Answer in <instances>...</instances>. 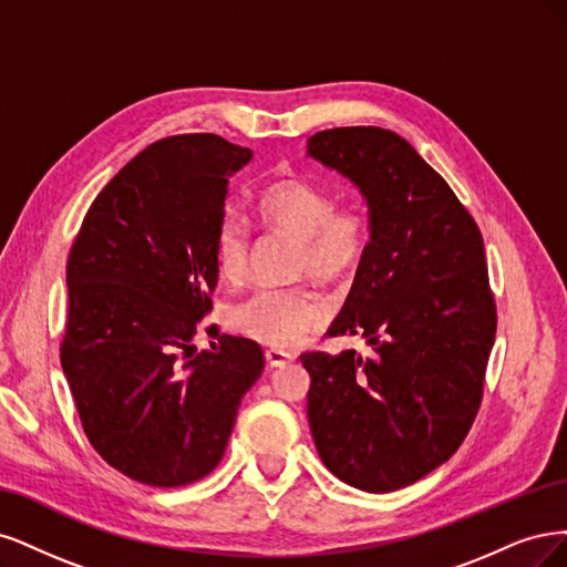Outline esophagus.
Returning <instances> with one entry per match:
<instances>
[{"instance_id":"obj_1","label":"esophagus","mask_w":567,"mask_h":567,"mask_svg":"<svg viewBox=\"0 0 567 567\" xmlns=\"http://www.w3.org/2000/svg\"><path fill=\"white\" fill-rule=\"evenodd\" d=\"M266 360L270 368H282V364L295 360V355H291L289 351H282V349H266Z\"/></svg>"}]
</instances>
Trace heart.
<instances>
[{
	"label": "heart",
	"instance_id": "b5f03b06",
	"mask_svg": "<svg viewBox=\"0 0 567 567\" xmlns=\"http://www.w3.org/2000/svg\"><path fill=\"white\" fill-rule=\"evenodd\" d=\"M254 216L266 230L297 237L289 270L322 282H341L362 266L372 243V216L360 199L334 203L330 186L308 176L268 181L254 195ZM214 259L221 278L243 282L249 270V228L226 209L214 228ZM324 320V301L306 282L270 285L228 308L233 332L266 346H291Z\"/></svg>",
	"mask_w": 567,
	"mask_h": 567
}]
</instances>
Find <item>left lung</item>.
I'll use <instances>...</instances> for the list:
<instances>
[{
    "label": "left lung",
    "instance_id": "left-lung-1",
    "mask_svg": "<svg viewBox=\"0 0 567 567\" xmlns=\"http://www.w3.org/2000/svg\"><path fill=\"white\" fill-rule=\"evenodd\" d=\"M308 155L368 197L372 243L324 337L370 353H301L308 422L337 478L391 492L447 462L476 419L497 332L483 235L447 181L381 126H337Z\"/></svg>",
    "mask_w": 567,
    "mask_h": 567
}]
</instances>
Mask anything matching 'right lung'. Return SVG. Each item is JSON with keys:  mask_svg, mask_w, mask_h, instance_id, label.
<instances>
[{"mask_svg": "<svg viewBox=\"0 0 567 567\" xmlns=\"http://www.w3.org/2000/svg\"><path fill=\"white\" fill-rule=\"evenodd\" d=\"M249 157L216 134L159 138L99 193L70 247L61 364L91 447L132 481L209 476L261 377L251 339L207 327L218 343L195 353L228 176Z\"/></svg>", "mask_w": 567, "mask_h": 567, "instance_id": "add662e5", "label": "right lung"}]
</instances>
